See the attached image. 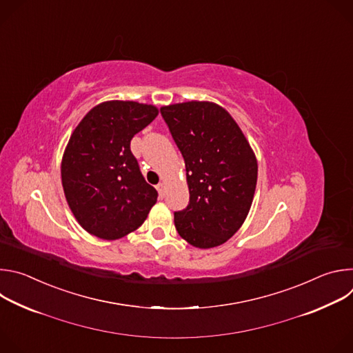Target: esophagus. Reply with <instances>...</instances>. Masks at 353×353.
I'll return each mask as SVG.
<instances>
[{
    "mask_svg": "<svg viewBox=\"0 0 353 353\" xmlns=\"http://www.w3.org/2000/svg\"><path fill=\"white\" fill-rule=\"evenodd\" d=\"M157 190H158L159 195H161V196H163V195H165V190H166V184H165V181H161V183L157 185Z\"/></svg>",
    "mask_w": 353,
    "mask_h": 353,
    "instance_id": "1",
    "label": "esophagus"
}]
</instances>
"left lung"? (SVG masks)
<instances>
[{"label": "left lung", "mask_w": 353, "mask_h": 353, "mask_svg": "<svg viewBox=\"0 0 353 353\" xmlns=\"http://www.w3.org/2000/svg\"><path fill=\"white\" fill-rule=\"evenodd\" d=\"M162 117L185 163L190 203L174 212L179 234L191 245L228 241L245 221L257 185V159L233 117L212 102L163 106Z\"/></svg>", "instance_id": "obj_1"}]
</instances>
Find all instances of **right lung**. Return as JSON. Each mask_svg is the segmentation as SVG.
<instances>
[{
  "label": "right lung",
  "instance_id": "1",
  "mask_svg": "<svg viewBox=\"0 0 353 353\" xmlns=\"http://www.w3.org/2000/svg\"><path fill=\"white\" fill-rule=\"evenodd\" d=\"M159 110L132 100H109L86 113L74 130L61 162L67 203L90 234L116 240L137 230L157 204L130 149L132 137Z\"/></svg>",
  "mask_w": 353,
  "mask_h": 353
}]
</instances>
